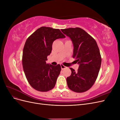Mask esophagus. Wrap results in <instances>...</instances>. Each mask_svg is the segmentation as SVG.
Listing matches in <instances>:
<instances>
[{
  "label": "esophagus",
  "instance_id": "34e87169",
  "mask_svg": "<svg viewBox=\"0 0 120 120\" xmlns=\"http://www.w3.org/2000/svg\"><path fill=\"white\" fill-rule=\"evenodd\" d=\"M60 67H61V70H64V68H67V67H65V66H63V64H60Z\"/></svg>",
  "mask_w": 120,
  "mask_h": 120
}]
</instances>
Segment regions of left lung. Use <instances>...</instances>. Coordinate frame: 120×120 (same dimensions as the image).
Returning a JSON list of instances; mask_svg holds the SVG:
<instances>
[{"mask_svg":"<svg viewBox=\"0 0 120 120\" xmlns=\"http://www.w3.org/2000/svg\"><path fill=\"white\" fill-rule=\"evenodd\" d=\"M61 31L71 41L72 57L79 64L77 71L70 68L71 74L67 78L68 86L76 93L85 92L93 86L99 74L101 62L99 49L95 40L81 28Z\"/></svg>","mask_w":120,"mask_h":120,"instance_id":"1","label":"left lung"}]
</instances>
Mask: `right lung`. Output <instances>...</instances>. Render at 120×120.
Here are the masks:
<instances>
[{"instance_id":"right-lung-1","label":"right lung","mask_w":120,"mask_h":120,"mask_svg":"<svg viewBox=\"0 0 120 120\" xmlns=\"http://www.w3.org/2000/svg\"><path fill=\"white\" fill-rule=\"evenodd\" d=\"M65 38L59 29L42 26L27 39L23 49L22 66L29 83L35 90L48 92L55 86L61 67L47 64L46 60L52 52L53 42Z\"/></svg>"}]
</instances>
